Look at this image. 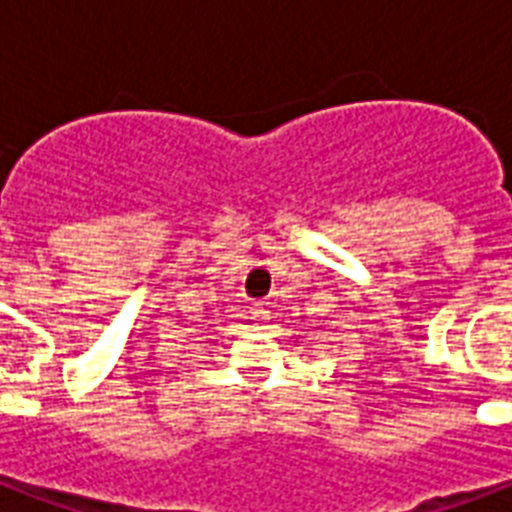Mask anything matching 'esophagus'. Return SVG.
<instances>
[{
  "label": "esophagus",
  "mask_w": 512,
  "mask_h": 512,
  "mask_svg": "<svg viewBox=\"0 0 512 512\" xmlns=\"http://www.w3.org/2000/svg\"><path fill=\"white\" fill-rule=\"evenodd\" d=\"M252 319H255V321H265V319H268V311L257 305V308H252Z\"/></svg>",
  "instance_id": "1"
}]
</instances>
